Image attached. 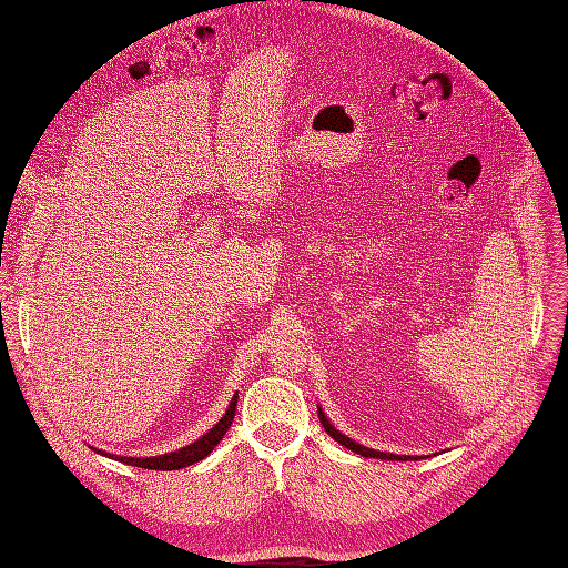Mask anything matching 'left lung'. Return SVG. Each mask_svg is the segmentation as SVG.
I'll list each match as a JSON object with an SVG mask.
<instances>
[{
  "instance_id": "obj_1",
  "label": "left lung",
  "mask_w": 568,
  "mask_h": 568,
  "mask_svg": "<svg viewBox=\"0 0 568 568\" xmlns=\"http://www.w3.org/2000/svg\"><path fill=\"white\" fill-rule=\"evenodd\" d=\"M317 416H320V424L324 426V430L329 433L338 444H343L345 449H349V452H354V454H359V456H364V458H379V460H419L416 456H398V454H386V452H375V449H368V446H364V444H359V442H354V439H349L347 435H343L341 430H336L334 428V424L326 419V414L322 412V407L317 405Z\"/></svg>"
}]
</instances>
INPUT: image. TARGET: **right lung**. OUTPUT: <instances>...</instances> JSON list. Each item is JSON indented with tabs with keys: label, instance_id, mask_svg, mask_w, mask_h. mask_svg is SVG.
Segmentation results:
<instances>
[{
	"label": "right lung",
	"instance_id": "right-lung-1",
	"mask_svg": "<svg viewBox=\"0 0 568 568\" xmlns=\"http://www.w3.org/2000/svg\"><path fill=\"white\" fill-rule=\"evenodd\" d=\"M236 398L239 394L232 396L225 414L221 416V419L216 422L214 428H209L200 439L182 446V449L176 452H170V454H163V456H149V458H133V456H116V454H108V452H101V449H92L101 456H108L112 460H119V463H126V465H133V467H144V469H161V471H170V469H182V467H189L193 463H200L202 458H206L209 454H212L216 449V444L223 439V435L227 433V428L232 426L234 422V412H236Z\"/></svg>",
	"mask_w": 568,
	"mask_h": 568
}]
</instances>
